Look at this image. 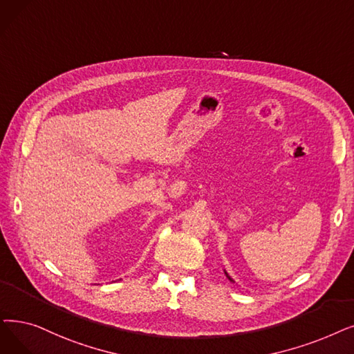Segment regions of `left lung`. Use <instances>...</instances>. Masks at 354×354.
I'll use <instances>...</instances> for the list:
<instances>
[{
    "instance_id": "left-lung-1",
    "label": "left lung",
    "mask_w": 354,
    "mask_h": 354,
    "mask_svg": "<svg viewBox=\"0 0 354 354\" xmlns=\"http://www.w3.org/2000/svg\"><path fill=\"white\" fill-rule=\"evenodd\" d=\"M224 273H225V276H227V278H228V279H230V281H232V282H233V279H232V278H230V276H228V273H227V272H225V270H224Z\"/></svg>"
}]
</instances>
